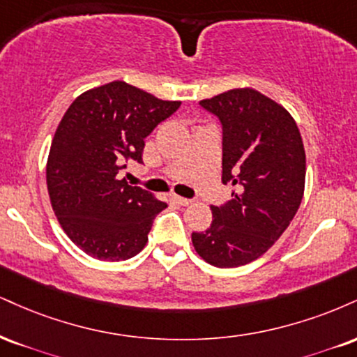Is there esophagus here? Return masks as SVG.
I'll return each mask as SVG.
<instances>
[{
  "label": "esophagus",
  "mask_w": 357,
  "mask_h": 357,
  "mask_svg": "<svg viewBox=\"0 0 357 357\" xmlns=\"http://www.w3.org/2000/svg\"><path fill=\"white\" fill-rule=\"evenodd\" d=\"M174 201L181 206H190L192 203V199H188V197H181V196H174Z\"/></svg>",
  "instance_id": "1"
}]
</instances>
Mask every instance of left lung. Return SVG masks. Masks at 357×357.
Wrapping results in <instances>:
<instances>
[{
	"mask_svg": "<svg viewBox=\"0 0 357 357\" xmlns=\"http://www.w3.org/2000/svg\"><path fill=\"white\" fill-rule=\"evenodd\" d=\"M222 126V183L233 199L211 206L213 222L192 233L206 263L238 268L263 256L286 231L304 195L306 154L287 111L251 88L199 101Z\"/></svg>",
	"mask_w": 357,
	"mask_h": 357,
	"instance_id": "left-lung-1",
	"label": "left lung"
}]
</instances>
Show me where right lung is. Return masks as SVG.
Instances as JSON below:
<instances>
[{"label": "right lung", "instance_id": "add662e5", "mask_svg": "<svg viewBox=\"0 0 357 357\" xmlns=\"http://www.w3.org/2000/svg\"><path fill=\"white\" fill-rule=\"evenodd\" d=\"M181 106L124 81L79 94L51 143L46 183L53 211L76 246L101 261H124L148 243L166 203L119 179L130 160L143 162L144 137Z\"/></svg>", "mask_w": 357, "mask_h": 357}]
</instances>
